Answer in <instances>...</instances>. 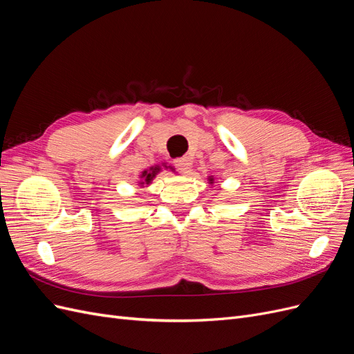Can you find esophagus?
<instances>
[{"label":"esophagus","mask_w":354,"mask_h":354,"mask_svg":"<svg viewBox=\"0 0 354 354\" xmlns=\"http://www.w3.org/2000/svg\"><path fill=\"white\" fill-rule=\"evenodd\" d=\"M174 165H176V168L180 171L181 174H187L190 167H192V160H190V158L183 156V158L176 159L174 160Z\"/></svg>","instance_id":"esophagus-1"}]
</instances>
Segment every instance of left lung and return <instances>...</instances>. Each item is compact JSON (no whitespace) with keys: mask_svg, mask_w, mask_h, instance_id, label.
<instances>
[{"mask_svg":"<svg viewBox=\"0 0 354 354\" xmlns=\"http://www.w3.org/2000/svg\"><path fill=\"white\" fill-rule=\"evenodd\" d=\"M208 181H209V183L212 185V183H214V178H212V177H209V178H208Z\"/></svg>","mask_w":354,"mask_h":354,"instance_id":"8db88e82","label":"left lung"}]
</instances>
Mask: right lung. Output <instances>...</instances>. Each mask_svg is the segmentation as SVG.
Segmentation results:
<instances>
[{
    "label": "right lung",
    "instance_id": "right-lung-1",
    "mask_svg": "<svg viewBox=\"0 0 354 354\" xmlns=\"http://www.w3.org/2000/svg\"><path fill=\"white\" fill-rule=\"evenodd\" d=\"M162 167L169 168V169H173V167H167V165H164V164H162ZM162 167H160V165H153V167H151V168H147V169L142 171V174H140V181H138V186H140V187H145V186H149V185H151V183H152V180L156 177V174H158V173H160V169H162Z\"/></svg>",
    "mask_w": 354,
    "mask_h": 354
}]
</instances>
